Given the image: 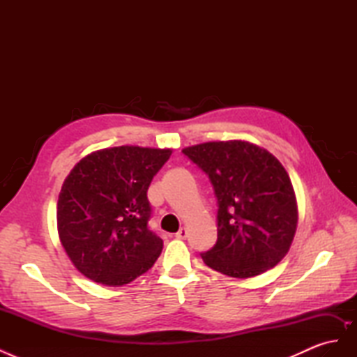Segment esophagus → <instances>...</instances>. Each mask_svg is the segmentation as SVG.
Wrapping results in <instances>:
<instances>
[{
	"label": "esophagus",
	"instance_id": "34e87169",
	"mask_svg": "<svg viewBox=\"0 0 357 357\" xmlns=\"http://www.w3.org/2000/svg\"><path fill=\"white\" fill-rule=\"evenodd\" d=\"M188 235H189L188 228H180L178 232L176 234V238H178V240H186Z\"/></svg>",
	"mask_w": 357,
	"mask_h": 357
}]
</instances>
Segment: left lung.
Returning <instances> with one entry per match:
<instances>
[{
    "label": "left lung",
    "instance_id": "8db88e82",
    "mask_svg": "<svg viewBox=\"0 0 357 357\" xmlns=\"http://www.w3.org/2000/svg\"><path fill=\"white\" fill-rule=\"evenodd\" d=\"M208 176L218 199V241L201 253L225 275L248 278L274 268L296 232L294 186L278 159L247 142H213L181 150Z\"/></svg>",
    "mask_w": 357,
    "mask_h": 357
}]
</instances>
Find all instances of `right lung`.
<instances>
[{"label": "right lung", "mask_w": 357, "mask_h": 357, "mask_svg": "<svg viewBox=\"0 0 357 357\" xmlns=\"http://www.w3.org/2000/svg\"><path fill=\"white\" fill-rule=\"evenodd\" d=\"M169 156V149L121 146L71 169L58 199V232L84 277L116 287L153 266L164 243L149 228L147 189Z\"/></svg>", "instance_id": "obj_1"}]
</instances>
